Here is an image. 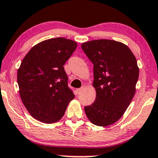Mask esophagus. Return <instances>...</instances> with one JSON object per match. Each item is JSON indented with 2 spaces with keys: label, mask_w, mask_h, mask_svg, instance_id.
Returning <instances> with one entry per match:
<instances>
[{
  "label": "esophagus",
  "mask_w": 158,
  "mask_h": 158,
  "mask_svg": "<svg viewBox=\"0 0 158 158\" xmlns=\"http://www.w3.org/2000/svg\"><path fill=\"white\" fill-rule=\"evenodd\" d=\"M84 86H82V87H81V88H79V89H76V93H77V95L81 94V93H82V91L84 90Z\"/></svg>",
  "instance_id": "34e87169"
}]
</instances>
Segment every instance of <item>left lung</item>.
<instances>
[{
    "label": "left lung",
    "mask_w": 158,
    "mask_h": 158,
    "mask_svg": "<svg viewBox=\"0 0 158 158\" xmlns=\"http://www.w3.org/2000/svg\"><path fill=\"white\" fill-rule=\"evenodd\" d=\"M81 48L93 64L96 99L84 111L99 127L113 124L123 115L135 93L139 69L135 56L124 44L108 39L85 42Z\"/></svg>",
    "instance_id": "left-lung-1"
}]
</instances>
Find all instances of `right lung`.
I'll return each instance as SVG.
<instances>
[{
  "instance_id": "right-lung-1",
  "label": "right lung",
  "mask_w": 158,
  "mask_h": 158,
  "mask_svg": "<svg viewBox=\"0 0 158 158\" xmlns=\"http://www.w3.org/2000/svg\"><path fill=\"white\" fill-rule=\"evenodd\" d=\"M70 39H48L34 46L18 69L19 95L28 113L44 123L57 122L74 98L63 65L77 48Z\"/></svg>"
}]
</instances>
